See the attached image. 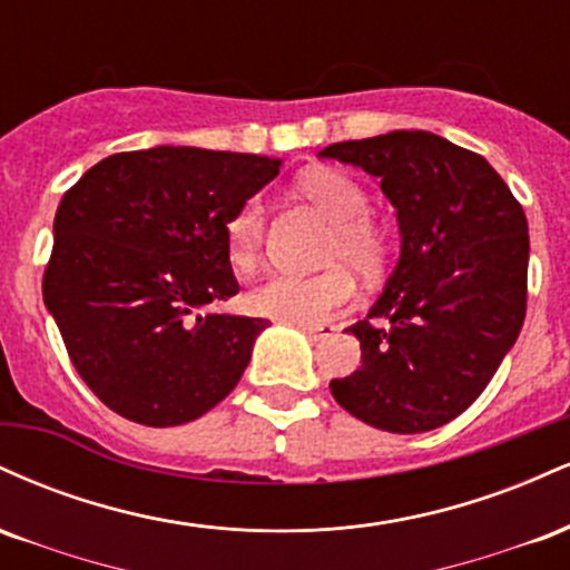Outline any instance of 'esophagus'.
Masks as SVG:
<instances>
[{
	"label": "esophagus",
	"instance_id": "34e87169",
	"mask_svg": "<svg viewBox=\"0 0 570 570\" xmlns=\"http://www.w3.org/2000/svg\"><path fill=\"white\" fill-rule=\"evenodd\" d=\"M299 332H303V335H307L313 340V343H316V340H324V337H332L337 332V326H332V324H316V326H299Z\"/></svg>",
	"mask_w": 570,
	"mask_h": 570
}]
</instances>
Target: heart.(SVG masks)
I'll return each instance as SVG.
<instances>
[{
  "label": "heart",
  "instance_id": "obj_1",
  "mask_svg": "<svg viewBox=\"0 0 570 570\" xmlns=\"http://www.w3.org/2000/svg\"><path fill=\"white\" fill-rule=\"evenodd\" d=\"M297 193L311 200L326 219L332 233L322 259L326 271L316 276L276 273L246 294L248 311L284 324L316 326L330 322L356 294L353 266L362 276H377L389 263V233L370 217L367 193L335 168H311L297 179ZM265 233V203L252 195L230 214L225 225L227 257L235 271H252L259 259Z\"/></svg>",
  "mask_w": 570,
  "mask_h": 570
}]
</instances>
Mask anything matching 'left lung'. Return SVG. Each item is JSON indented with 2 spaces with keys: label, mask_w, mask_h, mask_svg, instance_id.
Segmentation results:
<instances>
[{
  "label": "left lung",
  "mask_w": 570,
  "mask_h": 570,
  "mask_svg": "<svg viewBox=\"0 0 570 570\" xmlns=\"http://www.w3.org/2000/svg\"><path fill=\"white\" fill-rule=\"evenodd\" d=\"M318 158L375 176L399 225L394 273L367 322L345 330L362 367L332 396L391 434L440 429L485 391L525 322V212L482 155L429 130L330 144Z\"/></svg>",
  "instance_id": "obj_1"
}]
</instances>
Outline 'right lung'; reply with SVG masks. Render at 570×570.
Masks as SVG:
<instances>
[{"mask_svg":"<svg viewBox=\"0 0 570 570\" xmlns=\"http://www.w3.org/2000/svg\"><path fill=\"white\" fill-rule=\"evenodd\" d=\"M281 160L200 147L117 153L63 195L42 297L71 364L117 415L181 426L238 385L265 318L238 294L225 225Z\"/></svg>","mask_w":570,"mask_h":570,"instance_id":"obj_1","label":"right lung"}]
</instances>
